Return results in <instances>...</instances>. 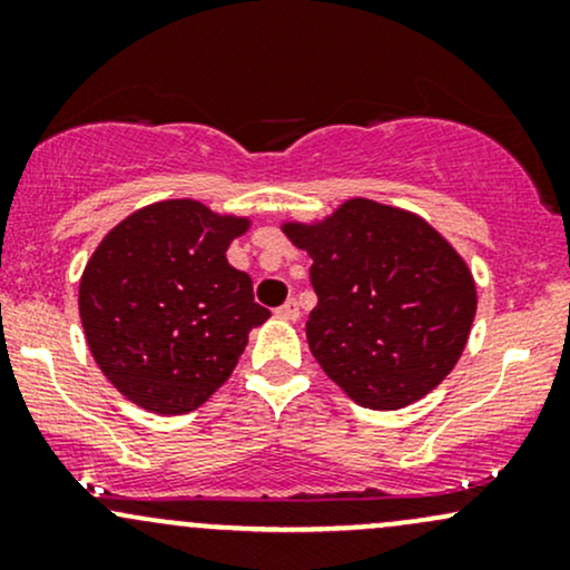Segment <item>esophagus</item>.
I'll list each match as a JSON object with an SVG mask.
<instances>
[{"mask_svg":"<svg viewBox=\"0 0 570 570\" xmlns=\"http://www.w3.org/2000/svg\"><path fill=\"white\" fill-rule=\"evenodd\" d=\"M276 316L284 318V322H297V318H299V305H297V299H286L284 305L276 307Z\"/></svg>","mask_w":570,"mask_h":570,"instance_id":"obj_1","label":"esophagus"}]
</instances>
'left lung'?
Returning <instances> with one entry per match:
<instances>
[{
  "label": "left lung",
  "instance_id": "obj_1",
  "mask_svg": "<svg viewBox=\"0 0 570 570\" xmlns=\"http://www.w3.org/2000/svg\"><path fill=\"white\" fill-rule=\"evenodd\" d=\"M311 254L307 345L353 402L399 410L434 391L472 330L474 278L429 222L353 198L322 225H284Z\"/></svg>",
  "mask_w": 570,
  "mask_h": 570
}]
</instances>
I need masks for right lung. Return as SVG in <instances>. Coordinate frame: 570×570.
<instances>
[{"instance_id":"obj_1","label":"right lung","mask_w":570,"mask_h":570,"mask_svg":"<svg viewBox=\"0 0 570 570\" xmlns=\"http://www.w3.org/2000/svg\"><path fill=\"white\" fill-rule=\"evenodd\" d=\"M248 219L163 200L122 219L85 265L80 318L107 381L139 407L185 415L233 375L271 311L227 263Z\"/></svg>"}]
</instances>
